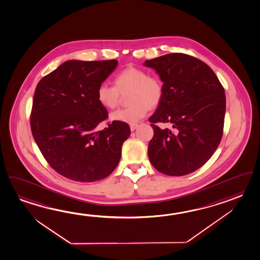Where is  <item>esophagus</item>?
I'll list each match as a JSON object with an SVG mask.
<instances>
[{"label": "esophagus", "mask_w": 260, "mask_h": 260, "mask_svg": "<svg viewBox=\"0 0 260 260\" xmlns=\"http://www.w3.org/2000/svg\"><path fill=\"white\" fill-rule=\"evenodd\" d=\"M138 124H137V123H135V124H131L130 125V129H131V131H135L137 128H138Z\"/></svg>", "instance_id": "34e87169"}]
</instances>
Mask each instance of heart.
Wrapping results in <instances>:
<instances>
[{
  "label": "heart",
  "mask_w": 260,
  "mask_h": 260,
  "mask_svg": "<svg viewBox=\"0 0 260 260\" xmlns=\"http://www.w3.org/2000/svg\"><path fill=\"white\" fill-rule=\"evenodd\" d=\"M128 95L131 105L120 109L111 114L115 122L135 124L145 117L149 109L158 106L162 100L164 85L157 76H148L142 68L128 67L114 77V86L105 83L101 84L97 89V100L106 109L116 108L121 100V94Z\"/></svg>",
  "instance_id": "heart-1"
}]
</instances>
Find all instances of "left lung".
Segmentation results:
<instances>
[{
  "label": "left lung",
  "mask_w": 260,
  "mask_h": 260,
  "mask_svg": "<svg viewBox=\"0 0 260 260\" xmlns=\"http://www.w3.org/2000/svg\"><path fill=\"white\" fill-rule=\"evenodd\" d=\"M155 69L164 85L162 100L149 122L150 162L171 176L193 173L211 158L223 134L226 98L212 69L183 53H170L144 62ZM156 122H171L160 129Z\"/></svg>",
  "instance_id": "1"
}]
</instances>
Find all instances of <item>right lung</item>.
Returning a JSON list of instances; mask_svg holds the SVG:
<instances>
[{"instance_id": "obj_1", "label": "right lung", "mask_w": 260, "mask_h": 260, "mask_svg": "<svg viewBox=\"0 0 260 260\" xmlns=\"http://www.w3.org/2000/svg\"><path fill=\"white\" fill-rule=\"evenodd\" d=\"M116 60H70L39 82L33 98L30 126L47 162L66 178L91 183L116 168L122 146L130 136L126 122L99 131L108 112L97 89L117 67Z\"/></svg>"}]
</instances>
